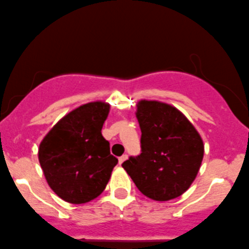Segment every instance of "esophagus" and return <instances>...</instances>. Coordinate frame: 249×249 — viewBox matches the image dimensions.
Segmentation results:
<instances>
[{"label": "esophagus", "mask_w": 249, "mask_h": 249, "mask_svg": "<svg viewBox=\"0 0 249 249\" xmlns=\"http://www.w3.org/2000/svg\"><path fill=\"white\" fill-rule=\"evenodd\" d=\"M127 160V155H123L122 157H119L118 158V160H119V164H123V163L125 162V160Z\"/></svg>", "instance_id": "obj_1"}]
</instances>
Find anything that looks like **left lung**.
<instances>
[{"label":"left lung","instance_id":"1","mask_svg":"<svg viewBox=\"0 0 249 249\" xmlns=\"http://www.w3.org/2000/svg\"><path fill=\"white\" fill-rule=\"evenodd\" d=\"M136 117L142 154L122 166L146 197L174 200L195 181L203 160V141L189 119L166 103L139 100Z\"/></svg>","mask_w":249,"mask_h":249}]
</instances>
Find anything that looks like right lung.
<instances>
[{"instance_id": "1", "label": "right lung", "mask_w": 249, "mask_h": 249, "mask_svg": "<svg viewBox=\"0 0 249 249\" xmlns=\"http://www.w3.org/2000/svg\"><path fill=\"white\" fill-rule=\"evenodd\" d=\"M110 104L80 105L48 131L39 146V162L51 189L68 203L94 200L107 185L118 163L102 129Z\"/></svg>"}]
</instances>
